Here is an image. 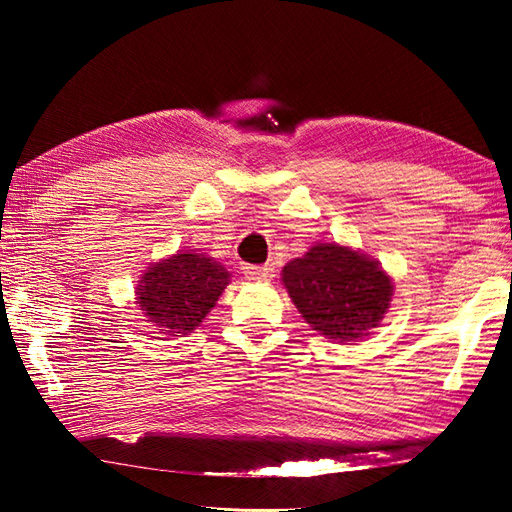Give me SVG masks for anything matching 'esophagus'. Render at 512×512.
<instances>
[{"instance_id": "obj_1", "label": "esophagus", "mask_w": 512, "mask_h": 512, "mask_svg": "<svg viewBox=\"0 0 512 512\" xmlns=\"http://www.w3.org/2000/svg\"><path fill=\"white\" fill-rule=\"evenodd\" d=\"M270 273H273V268H270V266H246V268H244V275H246L248 279H255V281L268 279Z\"/></svg>"}]
</instances>
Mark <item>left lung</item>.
I'll return each mask as SVG.
<instances>
[{"instance_id":"obj_1","label":"left lung","mask_w":512,"mask_h":512,"mask_svg":"<svg viewBox=\"0 0 512 512\" xmlns=\"http://www.w3.org/2000/svg\"><path fill=\"white\" fill-rule=\"evenodd\" d=\"M281 279L312 330L341 341L376 328L394 290L374 259L336 244H319L292 259Z\"/></svg>"}]
</instances>
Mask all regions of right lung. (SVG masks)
I'll return each instance as SVG.
<instances>
[{
    "instance_id": "right-lung-1",
    "label": "right lung",
    "mask_w": 512,
    "mask_h": 512,
    "mask_svg": "<svg viewBox=\"0 0 512 512\" xmlns=\"http://www.w3.org/2000/svg\"><path fill=\"white\" fill-rule=\"evenodd\" d=\"M226 268L211 257L178 253L154 264L136 290L140 310L169 334L198 328L228 284Z\"/></svg>"
}]
</instances>
